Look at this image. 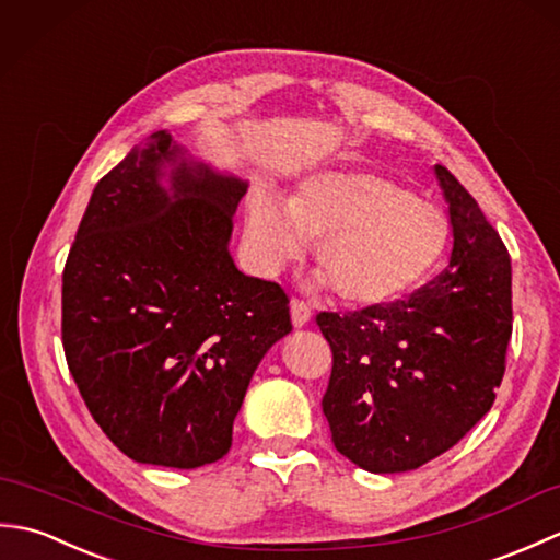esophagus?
<instances>
[{
    "mask_svg": "<svg viewBox=\"0 0 560 560\" xmlns=\"http://www.w3.org/2000/svg\"><path fill=\"white\" fill-rule=\"evenodd\" d=\"M311 317H313V313H311V305L307 303H303V301H291V323H293V327H305L307 323H311Z\"/></svg>",
    "mask_w": 560,
    "mask_h": 560,
    "instance_id": "34e87169",
    "label": "esophagus"
}]
</instances>
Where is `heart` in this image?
Here are the masks:
<instances>
[{"instance_id":"heart-1","label":"heart","mask_w":560,"mask_h":560,"mask_svg":"<svg viewBox=\"0 0 560 560\" xmlns=\"http://www.w3.org/2000/svg\"><path fill=\"white\" fill-rule=\"evenodd\" d=\"M447 235L443 211L377 173L319 171L287 201L267 189L245 201L243 241L257 273L279 271L315 241L323 267L315 283L355 305H385L413 291L443 257Z\"/></svg>"}]
</instances>
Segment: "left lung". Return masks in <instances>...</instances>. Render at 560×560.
I'll use <instances>...</instances> for the list:
<instances>
[{"label": "left lung", "mask_w": 560, "mask_h": 560, "mask_svg": "<svg viewBox=\"0 0 560 560\" xmlns=\"http://www.w3.org/2000/svg\"><path fill=\"white\" fill-rule=\"evenodd\" d=\"M447 267L395 303L319 313L331 347L323 397L331 443L355 467L399 474L443 455L495 401L513 335L510 255L467 189L443 165Z\"/></svg>", "instance_id": "obj_1"}]
</instances>
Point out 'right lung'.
Returning <instances> with one entry per match:
<instances>
[{
  "label": "right lung",
  "instance_id": "obj_1",
  "mask_svg": "<svg viewBox=\"0 0 560 560\" xmlns=\"http://www.w3.org/2000/svg\"><path fill=\"white\" fill-rule=\"evenodd\" d=\"M245 189L165 129L93 189L62 273V343L91 416L129 459H221L259 361L291 331L279 283L231 257Z\"/></svg>",
  "mask_w": 560,
  "mask_h": 560
}]
</instances>
